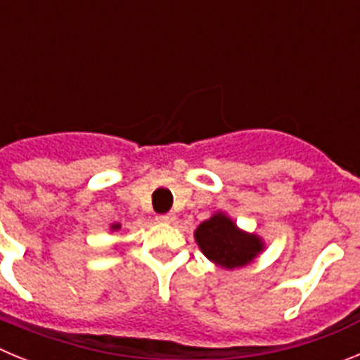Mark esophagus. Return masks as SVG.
<instances>
[{
    "label": "esophagus",
    "instance_id": "esophagus-1",
    "mask_svg": "<svg viewBox=\"0 0 360 360\" xmlns=\"http://www.w3.org/2000/svg\"><path fill=\"white\" fill-rule=\"evenodd\" d=\"M174 219H176V216H174L173 212H167V214L157 216L158 224H174Z\"/></svg>",
    "mask_w": 360,
    "mask_h": 360
}]
</instances>
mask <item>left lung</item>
Instances as JSON below:
<instances>
[{"instance_id":"1","label":"left lung","mask_w":360,"mask_h":360,"mask_svg":"<svg viewBox=\"0 0 360 360\" xmlns=\"http://www.w3.org/2000/svg\"><path fill=\"white\" fill-rule=\"evenodd\" d=\"M195 240L207 259L227 270L249 265L265 249L262 238L238 229L224 212L202 221L195 231Z\"/></svg>"}]
</instances>
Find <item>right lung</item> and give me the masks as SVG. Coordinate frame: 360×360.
Instances as JSON below:
<instances>
[{
    "label": "right lung",
    "mask_w": 360,
    "mask_h": 360,
    "mask_svg": "<svg viewBox=\"0 0 360 360\" xmlns=\"http://www.w3.org/2000/svg\"><path fill=\"white\" fill-rule=\"evenodd\" d=\"M119 229H120L119 224H113V225H111V231H119Z\"/></svg>",
    "instance_id": "1"
}]
</instances>
